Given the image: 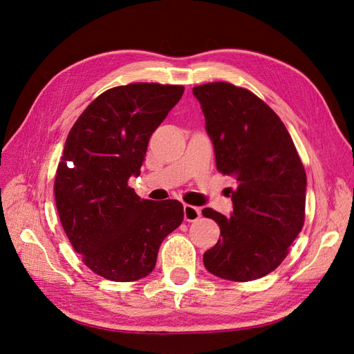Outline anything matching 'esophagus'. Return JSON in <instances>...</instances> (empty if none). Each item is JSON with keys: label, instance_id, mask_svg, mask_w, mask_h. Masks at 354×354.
<instances>
[{"label": "esophagus", "instance_id": "34e87169", "mask_svg": "<svg viewBox=\"0 0 354 354\" xmlns=\"http://www.w3.org/2000/svg\"><path fill=\"white\" fill-rule=\"evenodd\" d=\"M183 211H185V220L192 223V221H196L199 217H201V208L198 207H194V205H186L183 207Z\"/></svg>", "mask_w": 354, "mask_h": 354}]
</instances>
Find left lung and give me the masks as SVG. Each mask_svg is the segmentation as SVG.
Returning <instances> with one entry per match:
<instances>
[{
    "label": "left lung",
    "mask_w": 354,
    "mask_h": 354,
    "mask_svg": "<svg viewBox=\"0 0 354 354\" xmlns=\"http://www.w3.org/2000/svg\"><path fill=\"white\" fill-rule=\"evenodd\" d=\"M216 164L236 180L230 217L211 208L203 217L220 226L216 246L203 254L214 276L248 282L269 274L304 224L307 177L286 127L251 91L229 82L194 88Z\"/></svg>",
    "instance_id": "obj_1"
}]
</instances>
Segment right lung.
Wrapping results in <instances>:
<instances>
[{
  "mask_svg": "<svg viewBox=\"0 0 354 354\" xmlns=\"http://www.w3.org/2000/svg\"><path fill=\"white\" fill-rule=\"evenodd\" d=\"M181 85L136 82L100 94L68 134L55 180L60 223L73 250L99 276L133 282L155 269L159 246L185 217L168 199H140L149 138L183 95Z\"/></svg>",
  "mask_w": 354,
  "mask_h": 354,
  "instance_id": "obj_1",
  "label": "right lung"
}]
</instances>
